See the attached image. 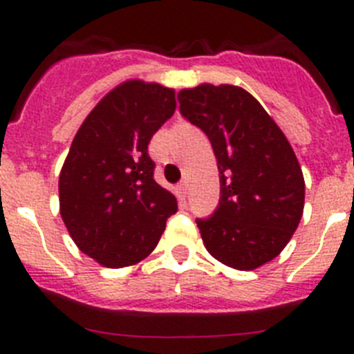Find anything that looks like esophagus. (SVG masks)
<instances>
[{
  "instance_id": "1",
  "label": "esophagus",
  "mask_w": 354,
  "mask_h": 354,
  "mask_svg": "<svg viewBox=\"0 0 354 354\" xmlns=\"http://www.w3.org/2000/svg\"><path fill=\"white\" fill-rule=\"evenodd\" d=\"M186 195H187V183L186 180H183V183L177 186V196H179L180 200H184L186 198Z\"/></svg>"
}]
</instances>
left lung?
<instances>
[{"label": "left lung", "mask_w": 354, "mask_h": 354, "mask_svg": "<svg viewBox=\"0 0 354 354\" xmlns=\"http://www.w3.org/2000/svg\"><path fill=\"white\" fill-rule=\"evenodd\" d=\"M180 113L207 134L220 170V205L196 220L216 261L257 270L280 255L305 207L298 158L277 122L241 86L202 83L180 90Z\"/></svg>", "instance_id": "left-lung-1"}]
</instances>
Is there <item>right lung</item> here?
<instances>
[{"label":"right lung","mask_w":354,"mask_h":354,"mask_svg":"<svg viewBox=\"0 0 354 354\" xmlns=\"http://www.w3.org/2000/svg\"><path fill=\"white\" fill-rule=\"evenodd\" d=\"M175 106L174 88L127 80L97 102L72 140L58 180L62 220L77 248L104 268L143 261L177 212L149 158L150 138Z\"/></svg>","instance_id":"obj_1"}]
</instances>
